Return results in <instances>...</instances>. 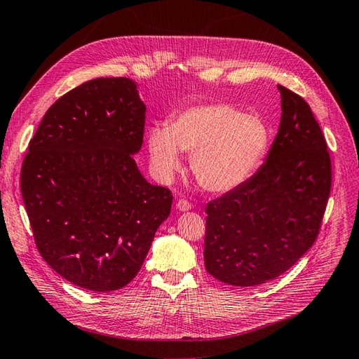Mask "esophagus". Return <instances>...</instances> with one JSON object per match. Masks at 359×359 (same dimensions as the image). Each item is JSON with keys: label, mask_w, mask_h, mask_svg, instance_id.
Wrapping results in <instances>:
<instances>
[{"label": "esophagus", "mask_w": 359, "mask_h": 359, "mask_svg": "<svg viewBox=\"0 0 359 359\" xmlns=\"http://www.w3.org/2000/svg\"><path fill=\"white\" fill-rule=\"evenodd\" d=\"M191 208V203L189 202V201H186V199H180L178 202H177V210L178 211H189Z\"/></svg>", "instance_id": "1"}]
</instances>
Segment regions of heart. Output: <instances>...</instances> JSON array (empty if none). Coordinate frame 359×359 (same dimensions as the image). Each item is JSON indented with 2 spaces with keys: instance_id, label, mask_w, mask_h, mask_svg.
<instances>
[{
  "instance_id": "obj_1",
  "label": "heart",
  "mask_w": 359,
  "mask_h": 359,
  "mask_svg": "<svg viewBox=\"0 0 359 359\" xmlns=\"http://www.w3.org/2000/svg\"><path fill=\"white\" fill-rule=\"evenodd\" d=\"M269 142L262 119L243 114L229 103H199L184 107L168 127L148 132L151 161L163 178L181 169V153L191 154L199 186L211 193L240 187L262 161Z\"/></svg>"
}]
</instances>
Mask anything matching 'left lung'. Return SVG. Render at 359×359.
<instances>
[{
    "label": "left lung",
    "mask_w": 359,
    "mask_h": 359,
    "mask_svg": "<svg viewBox=\"0 0 359 359\" xmlns=\"http://www.w3.org/2000/svg\"><path fill=\"white\" fill-rule=\"evenodd\" d=\"M281 119L266 161L206 205L203 259L222 283L257 286L298 262L316 241L331 191V157L301 95L278 85Z\"/></svg>",
    "instance_id": "1"
}]
</instances>
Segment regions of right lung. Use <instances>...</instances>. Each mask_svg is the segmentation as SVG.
<instances>
[{
	"mask_svg": "<svg viewBox=\"0 0 359 359\" xmlns=\"http://www.w3.org/2000/svg\"><path fill=\"white\" fill-rule=\"evenodd\" d=\"M147 107L127 78H97L43 116L20 170L39 253L70 283L111 292L142 266L172 194L140 173Z\"/></svg>",
	"mask_w": 359,
	"mask_h": 359,
	"instance_id": "obj_1",
	"label": "right lung"
}]
</instances>
